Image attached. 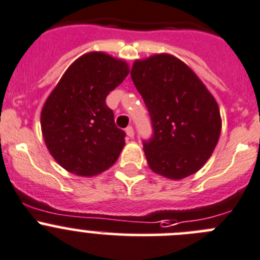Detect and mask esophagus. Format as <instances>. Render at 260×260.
I'll use <instances>...</instances> for the list:
<instances>
[{"label": "esophagus", "instance_id": "esophagus-1", "mask_svg": "<svg viewBox=\"0 0 260 260\" xmlns=\"http://www.w3.org/2000/svg\"><path fill=\"white\" fill-rule=\"evenodd\" d=\"M125 133H127L128 138H133V137H135V131H133L132 125H129V127L125 128Z\"/></svg>", "mask_w": 260, "mask_h": 260}]
</instances>
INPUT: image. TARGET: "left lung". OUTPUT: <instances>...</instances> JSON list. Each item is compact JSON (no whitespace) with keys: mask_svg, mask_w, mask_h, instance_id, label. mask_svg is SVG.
I'll list each match as a JSON object with an SVG mask.
<instances>
[{"mask_svg":"<svg viewBox=\"0 0 260 260\" xmlns=\"http://www.w3.org/2000/svg\"><path fill=\"white\" fill-rule=\"evenodd\" d=\"M131 77L151 118L144 151L151 171L169 179L196 173L218 144V104L198 75L168 53L136 60Z\"/></svg>","mask_w":260,"mask_h":260,"instance_id":"obj_1","label":"left lung"}]
</instances>
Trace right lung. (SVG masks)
I'll list each match as a JSON object with an SVG mask.
<instances>
[{"mask_svg": "<svg viewBox=\"0 0 260 260\" xmlns=\"http://www.w3.org/2000/svg\"><path fill=\"white\" fill-rule=\"evenodd\" d=\"M127 62L88 52L67 69L41 111V127L52 157L70 173L91 177L110 168L125 145L105 100L128 75Z\"/></svg>", "mask_w": 260, "mask_h": 260, "instance_id": "obj_1", "label": "right lung"}]
</instances>
